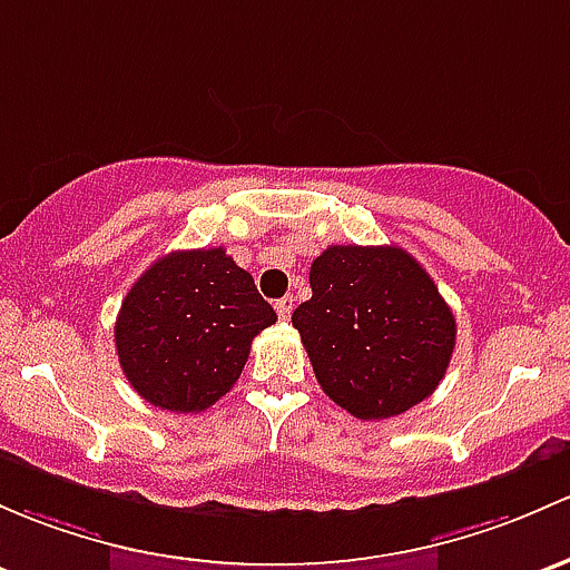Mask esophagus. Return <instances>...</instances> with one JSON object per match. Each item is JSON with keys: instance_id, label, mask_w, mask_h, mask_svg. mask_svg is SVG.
<instances>
[{"instance_id": "1", "label": "esophagus", "mask_w": 570, "mask_h": 570, "mask_svg": "<svg viewBox=\"0 0 570 570\" xmlns=\"http://www.w3.org/2000/svg\"><path fill=\"white\" fill-rule=\"evenodd\" d=\"M292 308H295V301H292L289 295L281 297V301L275 303V314H278V320H284V322L292 316Z\"/></svg>"}]
</instances>
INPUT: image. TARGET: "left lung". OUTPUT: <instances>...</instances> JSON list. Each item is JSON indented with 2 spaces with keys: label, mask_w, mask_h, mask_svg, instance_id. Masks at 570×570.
I'll use <instances>...</instances> for the list:
<instances>
[{
  "label": "left lung",
  "mask_w": 570,
  "mask_h": 570,
  "mask_svg": "<svg viewBox=\"0 0 570 570\" xmlns=\"http://www.w3.org/2000/svg\"><path fill=\"white\" fill-rule=\"evenodd\" d=\"M292 314L316 382L341 410L385 421L436 391L456 320L431 275L399 245H331Z\"/></svg>",
  "instance_id": "8db88e82"
}]
</instances>
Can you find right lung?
Here are the masks:
<instances>
[{"instance_id":"right-lung-1","label":"right lung","mask_w":570,"mask_h":570,"mask_svg":"<svg viewBox=\"0 0 570 570\" xmlns=\"http://www.w3.org/2000/svg\"><path fill=\"white\" fill-rule=\"evenodd\" d=\"M273 322V305L224 248L171 250L130 286L114 341L144 401L194 415L232 391L250 341Z\"/></svg>"}]
</instances>
